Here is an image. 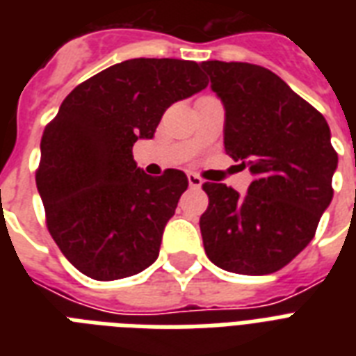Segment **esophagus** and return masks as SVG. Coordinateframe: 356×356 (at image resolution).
I'll return each mask as SVG.
<instances>
[{"mask_svg":"<svg viewBox=\"0 0 356 356\" xmlns=\"http://www.w3.org/2000/svg\"><path fill=\"white\" fill-rule=\"evenodd\" d=\"M186 177H188L190 188H200L201 183H203V181H201L200 175H195V173H188V175H186Z\"/></svg>","mask_w":356,"mask_h":356,"instance_id":"obj_1","label":"esophagus"}]
</instances>
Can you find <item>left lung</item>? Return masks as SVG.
<instances>
[{"instance_id":"obj_1","label":"left lung","mask_w":356,"mask_h":356,"mask_svg":"<svg viewBox=\"0 0 356 356\" xmlns=\"http://www.w3.org/2000/svg\"><path fill=\"white\" fill-rule=\"evenodd\" d=\"M201 68L225 107V153L253 175L245 195L223 183L203 184L205 253L225 271L273 273L309 245L332 200L338 153L331 129L268 68L223 60Z\"/></svg>"}]
</instances>
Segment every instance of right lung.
Wrapping results in <instances>:
<instances>
[{
	"label": "right lung",
	"mask_w": 356,
	"mask_h": 356,
	"mask_svg": "<svg viewBox=\"0 0 356 356\" xmlns=\"http://www.w3.org/2000/svg\"><path fill=\"white\" fill-rule=\"evenodd\" d=\"M207 85L194 60L131 58L75 86L47 123L36 188L47 231L81 273L114 281L155 262L188 179L181 170L151 177L133 145L153 138L172 103Z\"/></svg>",
	"instance_id": "obj_1"
}]
</instances>
